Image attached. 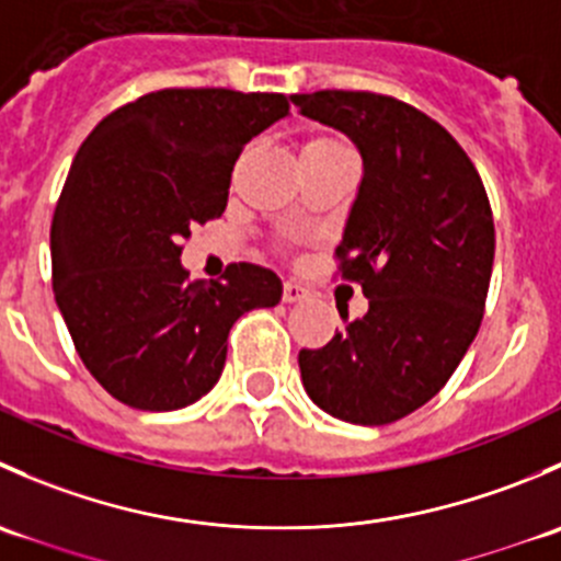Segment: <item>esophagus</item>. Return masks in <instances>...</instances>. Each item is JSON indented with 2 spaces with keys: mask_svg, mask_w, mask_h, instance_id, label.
I'll use <instances>...</instances> for the list:
<instances>
[{
  "mask_svg": "<svg viewBox=\"0 0 561 561\" xmlns=\"http://www.w3.org/2000/svg\"><path fill=\"white\" fill-rule=\"evenodd\" d=\"M307 298V290H304L298 282H285V287H282V301L285 304H298Z\"/></svg>",
  "mask_w": 561,
  "mask_h": 561,
  "instance_id": "obj_1",
  "label": "esophagus"
}]
</instances>
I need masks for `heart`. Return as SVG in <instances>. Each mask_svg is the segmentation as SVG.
Instances as JSON below:
<instances>
[{
    "instance_id": "1",
    "label": "heart",
    "mask_w": 561,
    "mask_h": 561,
    "mask_svg": "<svg viewBox=\"0 0 561 561\" xmlns=\"http://www.w3.org/2000/svg\"><path fill=\"white\" fill-rule=\"evenodd\" d=\"M333 144H342V140H336V138H312L307 146H333Z\"/></svg>"
}]
</instances>
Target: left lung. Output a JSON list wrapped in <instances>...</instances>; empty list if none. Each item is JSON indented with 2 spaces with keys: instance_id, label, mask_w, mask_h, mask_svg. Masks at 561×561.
I'll return each mask as SVG.
<instances>
[{
  "instance_id": "1",
  "label": "left lung",
  "mask_w": 561,
  "mask_h": 561,
  "mask_svg": "<svg viewBox=\"0 0 561 561\" xmlns=\"http://www.w3.org/2000/svg\"><path fill=\"white\" fill-rule=\"evenodd\" d=\"M304 116L347 135L364 179L336 247L369 312L301 350L309 399L358 426H386L445 388L483 320L494 265L489 195L454 135L375 92L293 94Z\"/></svg>"
}]
</instances>
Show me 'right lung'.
I'll return each instance as SVG.
<instances>
[{
    "mask_svg": "<svg viewBox=\"0 0 561 561\" xmlns=\"http://www.w3.org/2000/svg\"><path fill=\"white\" fill-rule=\"evenodd\" d=\"M290 98L162 89L107 113L72 160L50 225L54 296L89 375L135 410L171 412L217 386L228 333L276 307L271 268L190 282L181 241L222 217L244 146Z\"/></svg>",
    "mask_w": 561,
    "mask_h": 561,
    "instance_id": "1",
    "label": "right lung"
}]
</instances>
